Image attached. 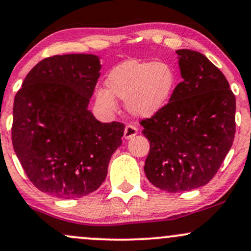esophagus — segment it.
<instances>
[{
    "label": "esophagus",
    "instance_id": "34e87169",
    "mask_svg": "<svg viewBox=\"0 0 251 251\" xmlns=\"http://www.w3.org/2000/svg\"><path fill=\"white\" fill-rule=\"evenodd\" d=\"M137 133H138V128L135 127V126L127 125L125 127V131H124V138L128 140L131 139V138H133Z\"/></svg>",
    "mask_w": 251,
    "mask_h": 251
}]
</instances>
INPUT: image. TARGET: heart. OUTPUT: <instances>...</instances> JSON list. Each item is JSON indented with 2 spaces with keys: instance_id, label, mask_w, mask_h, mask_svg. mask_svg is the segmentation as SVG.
Segmentation results:
<instances>
[{
  "instance_id": "b5f03b06",
  "label": "heart",
  "mask_w": 251,
  "mask_h": 251,
  "mask_svg": "<svg viewBox=\"0 0 251 251\" xmlns=\"http://www.w3.org/2000/svg\"><path fill=\"white\" fill-rule=\"evenodd\" d=\"M176 74L165 63L129 60L109 73L107 89H98L97 101L106 111H116L114 97L125 101L131 116L151 118L162 111L176 87Z\"/></svg>"
}]
</instances>
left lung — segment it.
I'll return each mask as SVG.
<instances>
[{
  "mask_svg": "<svg viewBox=\"0 0 251 251\" xmlns=\"http://www.w3.org/2000/svg\"><path fill=\"white\" fill-rule=\"evenodd\" d=\"M176 53L183 81L162 111L140 123L150 142L146 177L155 188L174 194L212 179L236 129V98L223 73L200 51Z\"/></svg>",
  "mask_w": 251,
  "mask_h": 251,
  "instance_id": "left-lung-1",
  "label": "left lung"
}]
</instances>
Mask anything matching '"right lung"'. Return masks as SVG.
Instances as JSON below:
<instances>
[{
	"instance_id": "1",
	"label": "right lung",
	"mask_w": 251,
	"mask_h": 251,
	"mask_svg": "<svg viewBox=\"0 0 251 251\" xmlns=\"http://www.w3.org/2000/svg\"><path fill=\"white\" fill-rule=\"evenodd\" d=\"M100 57L66 54L43 59L25 76L13 108L14 151L29 180L57 198L96 191L122 145L124 124L101 123L88 109Z\"/></svg>"
}]
</instances>
